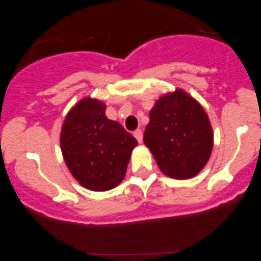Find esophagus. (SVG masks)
Wrapping results in <instances>:
<instances>
[{
	"instance_id": "34e87169",
	"label": "esophagus",
	"mask_w": 261,
	"mask_h": 261,
	"mask_svg": "<svg viewBox=\"0 0 261 261\" xmlns=\"http://www.w3.org/2000/svg\"><path fill=\"white\" fill-rule=\"evenodd\" d=\"M134 136H135V139L137 140V142H139V143L142 142V139H143L142 131H141V130H136V131H135V133H134Z\"/></svg>"
}]
</instances>
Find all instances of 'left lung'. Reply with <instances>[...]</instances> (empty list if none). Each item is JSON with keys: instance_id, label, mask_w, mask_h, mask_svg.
Segmentation results:
<instances>
[{"instance_id": "obj_1", "label": "left lung", "mask_w": 261, "mask_h": 261, "mask_svg": "<svg viewBox=\"0 0 261 261\" xmlns=\"http://www.w3.org/2000/svg\"><path fill=\"white\" fill-rule=\"evenodd\" d=\"M143 142L163 174L173 179L195 176L206 166L214 133L203 108L182 89L164 94L149 112Z\"/></svg>"}]
</instances>
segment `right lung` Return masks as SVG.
<instances>
[{
	"label": "right lung",
	"instance_id": "obj_1",
	"mask_svg": "<svg viewBox=\"0 0 261 261\" xmlns=\"http://www.w3.org/2000/svg\"><path fill=\"white\" fill-rule=\"evenodd\" d=\"M60 145L66 166L82 187L107 191L125 178L137 141L107 118L103 101L86 97L66 116Z\"/></svg>",
	"mask_w": 261,
	"mask_h": 261
}]
</instances>
